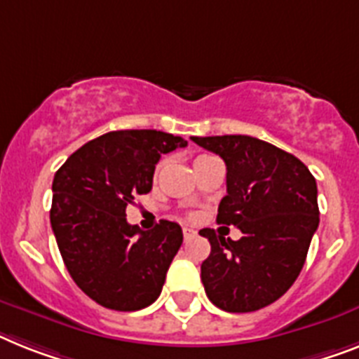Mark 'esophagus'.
Here are the masks:
<instances>
[{
	"label": "esophagus",
	"mask_w": 359,
	"mask_h": 359,
	"mask_svg": "<svg viewBox=\"0 0 359 359\" xmlns=\"http://www.w3.org/2000/svg\"><path fill=\"white\" fill-rule=\"evenodd\" d=\"M183 236H185V240H191L192 236H196V231L192 227H183Z\"/></svg>",
	"instance_id": "obj_1"
}]
</instances>
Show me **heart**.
Returning <instances> with one entry per match:
<instances>
[{"instance_id":"obj_1","label":"heart","mask_w":359,"mask_h":359,"mask_svg":"<svg viewBox=\"0 0 359 359\" xmlns=\"http://www.w3.org/2000/svg\"><path fill=\"white\" fill-rule=\"evenodd\" d=\"M201 158H207V156H198L196 161H198V159H201ZM161 167H163V161L158 163V167H156V172H154V176H156V177L159 176V170H161Z\"/></svg>"}]
</instances>
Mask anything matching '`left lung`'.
<instances>
[{
	"instance_id": "left-lung-1",
	"label": "left lung",
	"mask_w": 359,
	"mask_h": 359,
	"mask_svg": "<svg viewBox=\"0 0 359 359\" xmlns=\"http://www.w3.org/2000/svg\"><path fill=\"white\" fill-rule=\"evenodd\" d=\"M192 141L226 163L227 194L216 220L242 231L240 240L200 231L211 242L201 264L207 297L226 312L260 310L283 297L303 269L319 226L316 177L301 159L250 135Z\"/></svg>"
}]
</instances>
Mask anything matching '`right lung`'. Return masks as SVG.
Listing matches in <instances>:
<instances>
[{
	"instance_id": "1",
	"label": "right lung",
	"mask_w": 359,
	"mask_h": 359,
	"mask_svg": "<svg viewBox=\"0 0 359 359\" xmlns=\"http://www.w3.org/2000/svg\"><path fill=\"white\" fill-rule=\"evenodd\" d=\"M187 141L158 130H117L67 158L53 180L51 227L64 264L100 306L133 312L161 293L168 266L183 242L176 222L150 231L126 222L135 194L152 191L161 154Z\"/></svg>"
}]
</instances>
